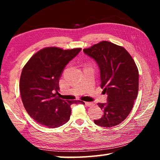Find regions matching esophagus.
Returning <instances> with one entry per match:
<instances>
[{
	"label": "esophagus",
	"mask_w": 160,
	"mask_h": 160,
	"mask_svg": "<svg viewBox=\"0 0 160 160\" xmlns=\"http://www.w3.org/2000/svg\"><path fill=\"white\" fill-rule=\"evenodd\" d=\"M85 104L86 105V106H88V107H90V106H92L93 103L88 102H85Z\"/></svg>",
	"instance_id": "34e87169"
}]
</instances>
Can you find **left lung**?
Masks as SVG:
<instances>
[{
	"label": "left lung",
	"instance_id": "left-lung-1",
	"mask_svg": "<svg viewBox=\"0 0 160 160\" xmlns=\"http://www.w3.org/2000/svg\"><path fill=\"white\" fill-rule=\"evenodd\" d=\"M83 52L98 65L101 88L107 94V103L97 104L104 115L94 122L107 128L118 125L131 112L138 96L139 73L135 61L123 47L107 41Z\"/></svg>",
	"mask_w": 160,
	"mask_h": 160
}]
</instances>
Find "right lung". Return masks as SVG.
I'll list each match as a JSON object with an SVG mask.
<instances>
[{
  "label": "right lung",
  "instance_id": "add662e5",
  "mask_svg": "<svg viewBox=\"0 0 160 160\" xmlns=\"http://www.w3.org/2000/svg\"><path fill=\"white\" fill-rule=\"evenodd\" d=\"M81 49L44 48L24 66L20 80L22 101L28 114L38 123L52 128L61 126L70 119V105L85 104L80 100L68 101L56 97L65 67Z\"/></svg>",
  "mask_w": 160,
  "mask_h": 160
}]
</instances>
